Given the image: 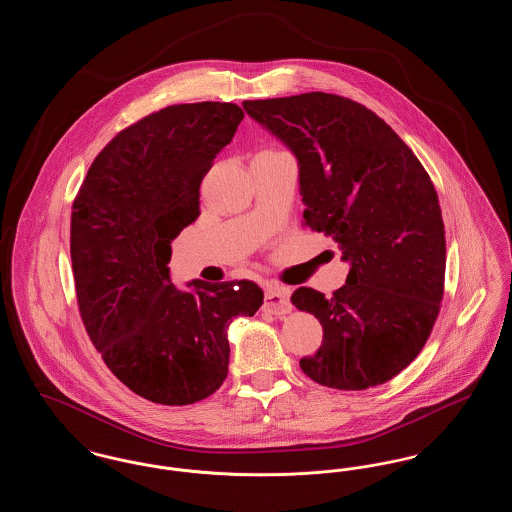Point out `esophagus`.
<instances>
[{
  "instance_id": "esophagus-1",
  "label": "esophagus",
  "mask_w": 512,
  "mask_h": 512,
  "mask_svg": "<svg viewBox=\"0 0 512 512\" xmlns=\"http://www.w3.org/2000/svg\"><path fill=\"white\" fill-rule=\"evenodd\" d=\"M268 313L272 315H286L292 311V301H290V290L282 286H270L265 290V305Z\"/></svg>"
}]
</instances>
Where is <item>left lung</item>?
Returning a JSON list of instances; mask_svg holds the SVG:
<instances>
[{
	"instance_id": "left-lung-1",
	"label": "left lung",
	"mask_w": 512,
	"mask_h": 512,
	"mask_svg": "<svg viewBox=\"0 0 512 512\" xmlns=\"http://www.w3.org/2000/svg\"><path fill=\"white\" fill-rule=\"evenodd\" d=\"M244 109L297 157L303 224L330 236L351 263L330 299L313 288L293 292V305L324 332L301 370L334 390L388 382L422 351L443 299L445 228L428 172L353 99L309 92L244 101Z\"/></svg>"
}]
</instances>
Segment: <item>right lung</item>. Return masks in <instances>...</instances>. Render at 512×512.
Returning a JSON list of instances; mask_svg holds the SVG:
<instances>
[{
  "instance_id": "add662e5",
  "label": "right lung",
  "mask_w": 512,
  "mask_h": 512,
  "mask_svg": "<svg viewBox=\"0 0 512 512\" xmlns=\"http://www.w3.org/2000/svg\"><path fill=\"white\" fill-rule=\"evenodd\" d=\"M242 119V107L220 101L155 111L99 151L74 197L80 318L107 368L153 403L192 405L219 390L232 318L263 305L249 280H194L180 292L167 267L172 240L199 217L201 180Z\"/></svg>"
}]
</instances>
